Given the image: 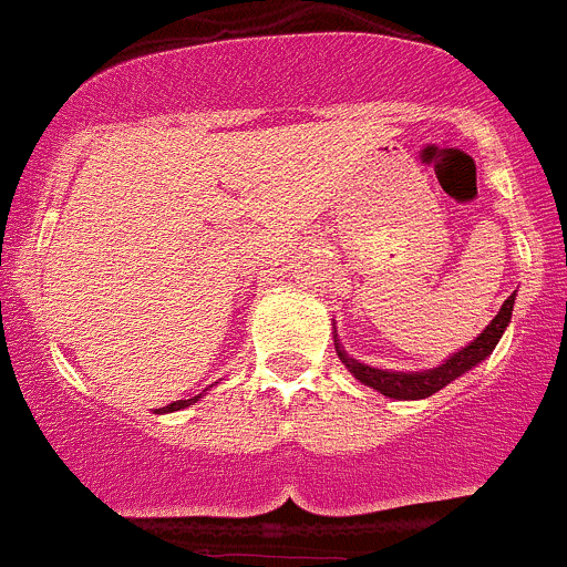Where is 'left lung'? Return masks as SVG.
<instances>
[{
	"mask_svg": "<svg viewBox=\"0 0 567 567\" xmlns=\"http://www.w3.org/2000/svg\"><path fill=\"white\" fill-rule=\"evenodd\" d=\"M515 296L517 293H512L509 299L501 305L498 316H495V319H492L489 324L478 332V338H473L467 347H462L458 352L447 355L442 363H439V367H433V369H420V372H396V369L369 367V363H361L349 355L347 349L341 347V341H338V332H336L332 338H336L338 361L349 369V374H352V378L361 380V383L369 385V389L380 391L383 396H391V400H425V396L442 391L444 385L453 383V380H458L462 374H467L470 369H475L478 363H484L486 358L492 355V349L498 347L501 336H504L506 327H509V321H512Z\"/></svg>",
	"mask_w": 567,
	"mask_h": 567,
	"instance_id": "obj_1",
	"label": "left lung"
}]
</instances>
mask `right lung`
Masks as SVG:
<instances>
[{"label":"right lung","mask_w":567,"mask_h":567,"mask_svg":"<svg viewBox=\"0 0 567 567\" xmlns=\"http://www.w3.org/2000/svg\"><path fill=\"white\" fill-rule=\"evenodd\" d=\"M198 400H200V394L193 396V400H176V403L164 405V409H156L153 414H173V411H184V409H189V405L198 403Z\"/></svg>","instance_id":"add662e5"}]
</instances>
